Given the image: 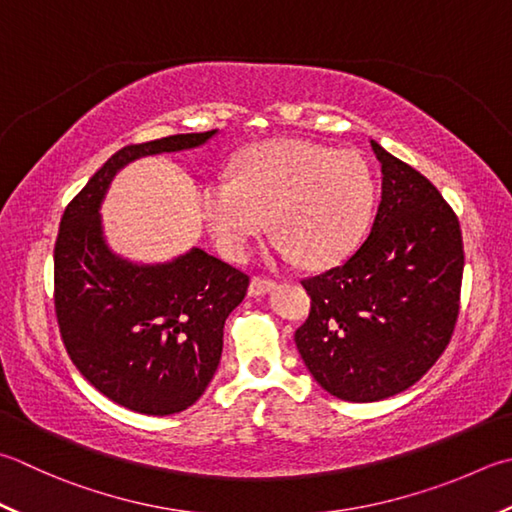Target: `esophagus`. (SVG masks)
Here are the masks:
<instances>
[{
    "instance_id": "34e87169",
    "label": "esophagus",
    "mask_w": 512,
    "mask_h": 512,
    "mask_svg": "<svg viewBox=\"0 0 512 512\" xmlns=\"http://www.w3.org/2000/svg\"><path fill=\"white\" fill-rule=\"evenodd\" d=\"M273 286H275V279H270V277H253L250 279V286H248V295H264V293H268V290H273Z\"/></svg>"
}]
</instances>
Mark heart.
<instances>
[{
	"instance_id": "heart-1",
	"label": "heart",
	"mask_w": 512,
	"mask_h": 512,
	"mask_svg": "<svg viewBox=\"0 0 512 512\" xmlns=\"http://www.w3.org/2000/svg\"><path fill=\"white\" fill-rule=\"evenodd\" d=\"M375 204V182L362 155L306 139H270L233 164V179L199 186V206L224 255H246L250 239L275 230V250L322 268L362 239Z\"/></svg>"
}]
</instances>
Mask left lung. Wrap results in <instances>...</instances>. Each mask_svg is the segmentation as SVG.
Listing matches in <instances>:
<instances>
[{"label": "left lung", "instance_id": "left-lung-1", "mask_svg": "<svg viewBox=\"0 0 512 512\" xmlns=\"http://www.w3.org/2000/svg\"><path fill=\"white\" fill-rule=\"evenodd\" d=\"M382 202L344 264L302 279L310 313L295 344L310 375L344 402H379L426 375L459 315L464 242L442 193L370 139Z\"/></svg>", "mask_w": 512, "mask_h": 512}]
</instances>
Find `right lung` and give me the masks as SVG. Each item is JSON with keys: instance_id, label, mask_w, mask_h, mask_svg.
Segmentation results:
<instances>
[{"instance_id": "1", "label": "right lung", "mask_w": 512, "mask_h": 512, "mask_svg": "<svg viewBox=\"0 0 512 512\" xmlns=\"http://www.w3.org/2000/svg\"><path fill=\"white\" fill-rule=\"evenodd\" d=\"M217 130L130 144L73 197L55 242V315L68 357L99 393L142 415L193 406L213 379L224 322L248 275L202 248L142 266L106 246L99 206L119 168L206 144Z\"/></svg>"}]
</instances>
